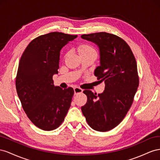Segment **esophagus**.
Wrapping results in <instances>:
<instances>
[{
    "mask_svg": "<svg viewBox=\"0 0 160 160\" xmlns=\"http://www.w3.org/2000/svg\"><path fill=\"white\" fill-rule=\"evenodd\" d=\"M74 94H79V93H82L83 92V90L79 88V87H75L74 88Z\"/></svg>",
    "mask_w": 160,
    "mask_h": 160,
    "instance_id": "esophagus-1",
    "label": "esophagus"
}]
</instances>
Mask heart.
<instances>
[{"instance_id": "b5f03b06", "label": "heart", "mask_w": 160, "mask_h": 160, "mask_svg": "<svg viewBox=\"0 0 160 160\" xmlns=\"http://www.w3.org/2000/svg\"><path fill=\"white\" fill-rule=\"evenodd\" d=\"M78 51L80 56L91 53L97 54V51H96L95 48L88 43H82L80 45L78 48Z\"/></svg>"}]
</instances>
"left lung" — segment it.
I'll list each match as a JSON object with an SVG mask.
<instances>
[{
    "label": "left lung",
    "instance_id": "1",
    "mask_svg": "<svg viewBox=\"0 0 160 160\" xmlns=\"http://www.w3.org/2000/svg\"><path fill=\"white\" fill-rule=\"evenodd\" d=\"M82 38L99 47L100 65L94 71L99 82H104L101 94L84 90L87 102L82 112L91 128L105 132L123 120L133 104L139 86L137 62L129 45L118 36L107 32L84 34Z\"/></svg>",
    "mask_w": 160,
    "mask_h": 160
}]
</instances>
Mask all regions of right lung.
Segmentation results:
<instances>
[{"mask_svg": "<svg viewBox=\"0 0 160 160\" xmlns=\"http://www.w3.org/2000/svg\"><path fill=\"white\" fill-rule=\"evenodd\" d=\"M77 35L51 32L35 38L20 59L16 89L27 116L38 128L52 131L60 127L71 105L74 89L54 86L61 49Z\"/></svg>", "mask_w": 160, "mask_h": 160, "instance_id": "obj_1", "label": "right lung"}]
</instances>
